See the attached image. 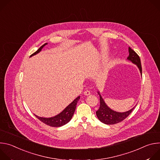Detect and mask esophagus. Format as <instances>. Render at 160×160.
Returning <instances> with one entry per match:
<instances>
[{
  "mask_svg": "<svg viewBox=\"0 0 160 160\" xmlns=\"http://www.w3.org/2000/svg\"><path fill=\"white\" fill-rule=\"evenodd\" d=\"M83 94L85 96H89L90 94V91H88V90H86V91H85V92H83Z\"/></svg>",
  "mask_w": 160,
  "mask_h": 160,
  "instance_id": "esophagus-1",
  "label": "esophagus"
}]
</instances>
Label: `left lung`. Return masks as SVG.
Here are the masks:
<instances>
[{
	"label": "left lung",
	"instance_id": "obj_1",
	"mask_svg": "<svg viewBox=\"0 0 160 160\" xmlns=\"http://www.w3.org/2000/svg\"><path fill=\"white\" fill-rule=\"evenodd\" d=\"M129 56L127 58V60L132 62L133 64L138 66L142 76V66L139 56L137 53L133 51L130 47L128 48ZM98 94L100 97V106L99 109L96 111V115L98 119L103 123L106 125H113L118 123L124 119H125L132 112L133 109L135 108V105L131 109L125 112H118L111 109L105 102L104 100L102 98L101 93L98 90Z\"/></svg>",
	"mask_w": 160,
	"mask_h": 160
}]
</instances>
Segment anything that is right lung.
Masks as SVG:
<instances>
[{
	"instance_id": "right-lung-1",
	"label": "right lung",
	"mask_w": 160,
	"mask_h": 160,
	"mask_svg": "<svg viewBox=\"0 0 160 160\" xmlns=\"http://www.w3.org/2000/svg\"><path fill=\"white\" fill-rule=\"evenodd\" d=\"M48 44V43H45L43 44L42 46L33 54L30 56V57H32L38 53H39L42 49L43 48L44 46H45ZM80 99V97L78 96L77 97L73 102H72L69 105L66 106L61 112L58 114L57 115L52 117H49V118H45V117H38L36 115H34L38 120H40L41 122L43 123H45L48 125H49L51 127H59L64 125L65 124L68 123L69 122L73 115V114L75 112L77 102L78 100Z\"/></svg>"
}]
</instances>
